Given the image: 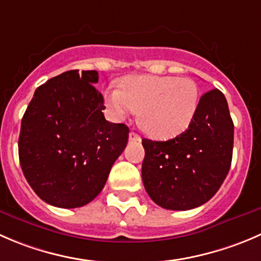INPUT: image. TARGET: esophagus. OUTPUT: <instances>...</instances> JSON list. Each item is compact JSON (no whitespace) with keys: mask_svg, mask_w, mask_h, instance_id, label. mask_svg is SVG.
<instances>
[{"mask_svg":"<svg viewBox=\"0 0 261 261\" xmlns=\"http://www.w3.org/2000/svg\"><path fill=\"white\" fill-rule=\"evenodd\" d=\"M128 140H130V141H140L141 138L136 133L131 131V133L128 134Z\"/></svg>","mask_w":261,"mask_h":261,"instance_id":"1","label":"esophagus"}]
</instances>
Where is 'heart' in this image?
<instances>
[{"label":"heart","mask_w":261,"mask_h":261,"mask_svg":"<svg viewBox=\"0 0 261 261\" xmlns=\"http://www.w3.org/2000/svg\"><path fill=\"white\" fill-rule=\"evenodd\" d=\"M111 116L123 121L139 111V125L155 139L179 135L191 125L199 106V90L189 77L133 75L120 88L105 93Z\"/></svg>","instance_id":"1"}]
</instances>
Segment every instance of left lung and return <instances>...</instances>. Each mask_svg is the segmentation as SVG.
Returning <instances> with one entry per match:
<instances>
[{
  "label": "left lung",
  "mask_w": 261,
  "mask_h": 261,
  "mask_svg": "<svg viewBox=\"0 0 261 261\" xmlns=\"http://www.w3.org/2000/svg\"><path fill=\"white\" fill-rule=\"evenodd\" d=\"M143 146L141 177L154 203L171 211L203 205L223 184L232 162L233 122L224 94L206 92L186 131L167 141L143 139Z\"/></svg>",
  "instance_id": "left-lung-1"
}]
</instances>
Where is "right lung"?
Masks as SVG:
<instances>
[{
	"label": "right lung",
	"mask_w": 261,
	"mask_h": 261,
	"mask_svg": "<svg viewBox=\"0 0 261 261\" xmlns=\"http://www.w3.org/2000/svg\"><path fill=\"white\" fill-rule=\"evenodd\" d=\"M95 83V70L62 72L37 88L22 116V173L35 194L57 208L90 203L127 144L128 127L106 120Z\"/></svg>",
	"instance_id": "right-lung-1"
}]
</instances>
